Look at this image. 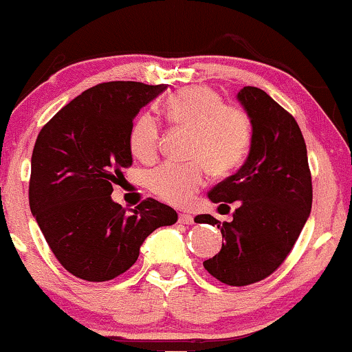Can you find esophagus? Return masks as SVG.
Listing matches in <instances>:
<instances>
[{"instance_id": "1", "label": "esophagus", "mask_w": 352, "mask_h": 352, "mask_svg": "<svg viewBox=\"0 0 352 352\" xmlns=\"http://www.w3.org/2000/svg\"><path fill=\"white\" fill-rule=\"evenodd\" d=\"M179 223L192 224V223H195V216L188 214V212H181V214H179Z\"/></svg>"}]
</instances>
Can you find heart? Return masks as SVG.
<instances>
[{
  "label": "heart",
  "instance_id": "1",
  "mask_svg": "<svg viewBox=\"0 0 352 352\" xmlns=\"http://www.w3.org/2000/svg\"><path fill=\"white\" fill-rule=\"evenodd\" d=\"M166 113L175 124L192 129L189 163L166 161L151 169L146 184L164 203L186 206L206 186L209 171L228 176L239 168L250 153L252 123L250 114L234 104H223L218 93L209 88L177 91L166 102ZM160 123L144 113L134 121L129 149L143 163H151L160 151Z\"/></svg>",
  "mask_w": 352,
  "mask_h": 352
}]
</instances>
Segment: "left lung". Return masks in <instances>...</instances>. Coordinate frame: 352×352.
Here are the masks:
<instances>
[{
  "label": "left lung",
  "mask_w": 352,
  "mask_h": 352,
  "mask_svg": "<svg viewBox=\"0 0 352 352\" xmlns=\"http://www.w3.org/2000/svg\"><path fill=\"white\" fill-rule=\"evenodd\" d=\"M238 100L252 123L250 156L236 175L209 191L212 203L228 206L236 201L238 208L229 223L196 216L197 223L221 228L223 248L203 264L228 286L254 284L278 270L313 206L306 143L293 114L254 86H244Z\"/></svg>",
  "instance_id": "obj_1"
}]
</instances>
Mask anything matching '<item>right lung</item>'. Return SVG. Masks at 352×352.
<instances>
[{
	"mask_svg": "<svg viewBox=\"0 0 352 352\" xmlns=\"http://www.w3.org/2000/svg\"><path fill=\"white\" fill-rule=\"evenodd\" d=\"M166 85L109 81L82 91L43 126L31 156L30 208L66 271L89 283L123 274L153 231L177 212L146 197L133 214L114 203V184L131 166L129 133Z\"/></svg>",
	"mask_w": 352,
	"mask_h": 352,
	"instance_id": "right-lung-1",
	"label": "right lung"
}]
</instances>
